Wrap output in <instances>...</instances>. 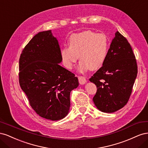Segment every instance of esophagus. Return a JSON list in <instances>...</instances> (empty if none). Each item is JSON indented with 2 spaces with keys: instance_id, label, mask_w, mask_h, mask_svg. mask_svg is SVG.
<instances>
[{
  "instance_id": "1",
  "label": "esophagus",
  "mask_w": 148,
  "mask_h": 148,
  "mask_svg": "<svg viewBox=\"0 0 148 148\" xmlns=\"http://www.w3.org/2000/svg\"><path fill=\"white\" fill-rule=\"evenodd\" d=\"M78 80H79V83L81 84H84L86 83L87 79L84 77H82V76H80V77H78Z\"/></svg>"
}]
</instances>
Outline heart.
Wrapping results in <instances>:
<instances>
[{
    "label": "heart",
    "mask_w": 148,
    "mask_h": 148,
    "mask_svg": "<svg viewBox=\"0 0 148 148\" xmlns=\"http://www.w3.org/2000/svg\"><path fill=\"white\" fill-rule=\"evenodd\" d=\"M69 46L61 49L62 62L66 68L73 69L78 59L79 70L83 72L89 69L97 70L104 64L109 50L106 35L91 30L74 34L69 38Z\"/></svg>",
    "instance_id": "b5f03b06"
}]
</instances>
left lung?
Returning <instances> with one entry per match:
<instances>
[{
	"mask_svg": "<svg viewBox=\"0 0 148 148\" xmlns=\"http://www.w3.org/2000/svg\"><path fill=\"white\" fill-rule=\"evenodd\" d=\"M137 73L136 60L130 44L117 31L104 64L89 78L97 87L93 97L97 108L112 113L123 107L130 97Z\"/></svg>",
	"mask_w": 148,
	"mask_h": 148,
	"instance_id": "8db88e82",
	"label": "left lung"
}]
</instances>
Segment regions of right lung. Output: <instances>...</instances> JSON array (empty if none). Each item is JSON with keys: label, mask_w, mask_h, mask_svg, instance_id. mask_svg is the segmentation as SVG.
<instances>
[{"label": "right lung", "mask_w": 148, "mask_h": 148, "mask_svg": "<svg viewBox=\"0 0 148 148\" xmlns=\"http://www.w3.org/2000/svg\"><path fill=\"white\" fill-rule=\"evenodd\" d=\"M60 48L51 30L39 32L22 51L19 83L33 109L51 120L68 114L70 92L78 86V78L61 66Z\"/></svg>", "instance_id": "obj_1"}]
</instances>
